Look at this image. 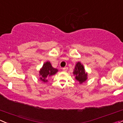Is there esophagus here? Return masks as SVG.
<instances>
[{
	"mask_svg": "<svg viewBox=\"0 0 123 123\" xmlns=\"http://www.w3.org/2000/svg\"><path fill=\"white\" fill-rule=\"evenodd\" d=\"M68 67H64V68H62V70L64 71V72H66V71H67V70H68Z\"/></svg>",
	"mask_w": 123,
	"mask_h": 123,
	"instance_id": "obj_1",
	"label": "esophagus"
}]
</instances>
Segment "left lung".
<instances>
[{
	"label": "left lung",
	"instance_id": "8db88e82",
	"mask_svg": "<svg viewBox=\"0 0 123 123\" xmlns=\"http://www.w3.org/2000/svg\"><path fill=\"white\" fill-rule=\"evenodd\" d=\"M74 74L76 75L75 78L80 83H83L87 79V73H85V69L83 65L79 62L77 63L76 66H75Z\"/></svg>",
	"mask_w": 123,
	"mask_h": 123
}]
</instances>
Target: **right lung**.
<instances>
[{"mask_svg": "<svg viewBox=\"0 0 123 123\" xmlns=\"http://www.w3.org/2000/svg\"><path fill=\"white\" fill-rule=\"evenodd\" d=\"M57 72L58 69L54 68L49 62H47L43 65V68L40 71V74L41 75L40 79L42 81L46 82H47V78L54 75Z\"/></svg>", "mask_w": 123, "mask_h": 123, "instance_id": "obj_1", "label": "right lung"}]
</instances>
